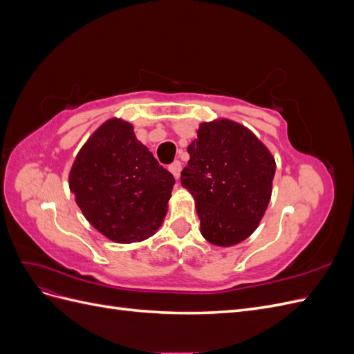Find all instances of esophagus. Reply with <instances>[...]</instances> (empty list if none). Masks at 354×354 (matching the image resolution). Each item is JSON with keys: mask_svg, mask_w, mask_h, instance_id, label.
Here are the masks:
<instances>
[{"mask_svg": "<svg viewBox=\"0 0 354 354\" xmlns=\"http://www.w3.org/2000/svg\"><path fill=\"white\" fill-rule=\"evenodd\" d=\"M168 169H169V173L178 180L180 173H181V162H180V160H176V162H173L168 167Z\"/></svg>", "mask_w": 354, "mask_h": 354, "instance_id": "1", "label": "esophagus"}]
</instances>
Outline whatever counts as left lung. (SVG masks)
Instances as JSON below:
<instances>
[{"mask_svg":"<svg viewBox=\"0 0 354 354\" xmlns=\"http://www.w3.org/2000/svg\"><path fill=\"white\" fill-rule=\"evenodd\" d=\"M181 171V186L195 199L201 233L227 248L259 227L272 198L276 160L250 128L217 118L201 122Z\"/></svg>","mask_w":354,"mask_h":354,"instance_id":"1","label":"left lung"}]
</instances>
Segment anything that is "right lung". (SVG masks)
<instances>
[{
  "mask_svg": "<svg viewBox=\"0 0 354 354\" xmlns=\"http://www.w3.org/2000/svg\"><path fill=\"white\" fill-rule=\"evenodd\" d=\"M173 174L137 140L134 127L111 118L75 156L69 189L84 217L116 243L142 242L162 224Z\"/></svg>",
  "mask_w": 354,
  "mask_h": 354,
  "instance_id": "1",
  "label": "right lung"
}]
</instances>
